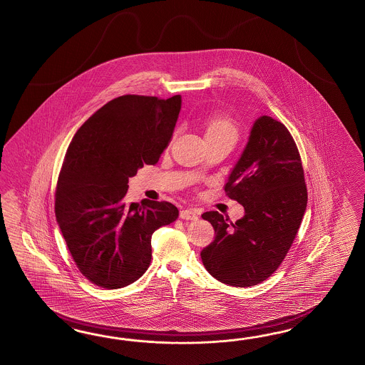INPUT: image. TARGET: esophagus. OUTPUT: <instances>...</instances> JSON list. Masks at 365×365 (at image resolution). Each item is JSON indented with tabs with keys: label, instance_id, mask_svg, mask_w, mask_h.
I'll list each match as a JSON object with an SVG mask.
<instances>
[{
	"label": "esophagus",
	"instance_id": "34e87169",
	"mask_svg": "<svg viewBox=\"0 0 365 365\" xmlns=\"http://www.w3.org/2000/svg\"><path fill=\"white\" fill-rule=\"evenodd\" d=\"M179 217L183 220H196L197 219V212L195 210H182L179 212Z\"/></svg>",
	"mask_w": 365,
	"mask_h": 365
}]
</instances>
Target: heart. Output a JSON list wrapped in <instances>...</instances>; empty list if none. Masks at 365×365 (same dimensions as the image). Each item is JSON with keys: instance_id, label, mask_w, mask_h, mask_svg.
<instances>
[{"instance_id": "heart-1", "label": "heart", "mask_w": 365, "mask_h": 365, "mask_svg": "<svg viewBox=\"0 0 365 365\" xmlns=\"http://www.w3.org/2000/svg\"><path fill=\"white\" fill-rule=\"evenodd\" d=\"M211 134H230L233 138H236L237 129L230 117L219 115V116L212 117L207 123L205 135H211Z\"/></svg>"}]
</instances>
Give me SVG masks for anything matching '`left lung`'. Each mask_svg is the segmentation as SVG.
Segmentation results:
<instances>
[{"label": "left lung", "mask_w": 365, "mask_h": 365, "mask_svg": "<svg viewBox=\"0 0 365 365\" xmlns=\"http://www.w3.org/2000/svg\"><path fill=\"white\" fill-rule=\"evenodd\" d=\"M224 190L244 207L245 215L236 222L217 211L202 215L216 236L200 256L217 281L249 287L265 281L281 265L307 205L299 151L282 123L258 117Z\"/></svg>", "instance_id": "obj_1"}]
</instances>
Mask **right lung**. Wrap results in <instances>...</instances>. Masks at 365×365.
Here are the masks:
<instances>
[{
  "instance_id": "obj_1",
  "label": "right lung",
  "mask_w": 365,
  "mask_h": 365,
  "mask_svg": "<svg viewBox=\"0 0 365 365\" xmlns=\"http://www.w3.org/2000/svg\"><path fill=\"white\" fill-rule=\"evenodd\" d=\"M180 95L113 98L81 125L67 149L55 215L81 274L104 289L133 284L148 270L151 235L178 219L169 202L125 203L128 182L169 146Z\"/></svg>"
}]
</instances>
